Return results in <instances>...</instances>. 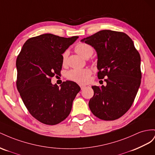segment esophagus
<instances>
[{"label": "esophagus", "mask_w": 155, "mask_h": 155, "mask_svg": "<svg viewBox=\"0 0 155 155\" xmlns=\"http://www.w3.org/2000/svg\"><path fill=\"white\" fill-rule=\"evenodd\" d=\"M85 85H82V84H81L80 85V87H81V90H83L84 89V88L85 87Z\"/></svg>", "instance_id": "1"}]
</instances>
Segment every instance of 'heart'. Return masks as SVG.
Instances as JSON below:
<instances>
[{
    "mask_svg": "<svg viewBox=\"0 0 155 155\" xmlns=\"http://www.w3.org/2000/svg\"><path fill=\"white\" fill-rule=\"evenodd\" d=\"M74 51L78 54L82 56L84 58H89L94 54L93 48L87 43H79L74 47ZM68 52L64 51L61 54V60L63 65L67 63ZM92 71L89 68L82 69H71L66 73V78L70 81L76 82L78 84H86L90 81Z\"/></svg>",
    "mask_w": 155,
    "mask_h": 155,
    "instance_id": "b5f03b06",
    "label": "heart"
}]
</instances>
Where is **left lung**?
<instances>
[{"label":"left lung","mask_w":155,"mask_h":155,"mask_svg":"<svg viewBox=\"0 0 155 155\" xmlns=\"http://www.w3.org/2000/svg\"><path fill=\"white\" fill-rule=\"evenodd\" d=\"M97 52L99 79L107 86H92L89 107L102 120H116L133 103L141 84V58L133 41L125 33L103 30L82 39ZM108 78H107V77Z\"/></svg>","instance_id":"8db88e82"}]
</instances>
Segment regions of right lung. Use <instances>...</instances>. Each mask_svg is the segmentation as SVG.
Listing matches in <instances>:
<instances>
[{"label": "right lung", "instance_id": "1", "mask_svg": "<svg viewBox=\"0 0 155 155\" xmlns=\"http://www.w3.org/2000/svg\"><path fill=\"white\" fill-rule=\"evenodd\" d=\"M78 38L39 35L28 39L17 56V90L29 113L43 124L56 125L67 118L81 90L73 81L64 82L61 87L51 83L62 68L61 54Z\"/></svg>", "mask_w": 155, "mask_h": 155}]
</instances>
